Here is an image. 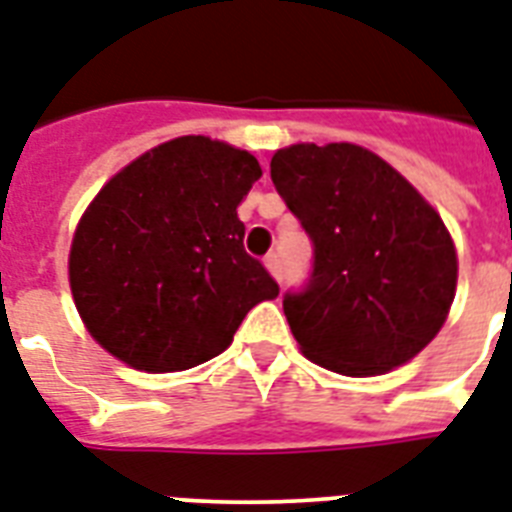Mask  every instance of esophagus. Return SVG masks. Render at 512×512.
<instances>
[{
	"mask_svg": "<svg viewBox=\"0 0 512 512\" xmlns=\"http://www.w3.org/2000/svg\"><path fill=\"white\" fill-rule=\"evenodd\" d=\"M265 268H268V273H271L273 279H281V265H279V255H268L263 260Z\"/></svg>",
	"mask_w": 512,
	"mask_h": 512,
	"instance_id": "obj_1",
	"label": "esophagus"
}]
</instances>
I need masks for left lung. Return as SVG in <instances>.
Instances as JSON below:
<instances>
[{
    "label": "left lung",
    "mask_w": 512,
    "mask_h": 512,
    "mask_svg": "<svg viewBox=\"0 0 512 512\" xmlns=\"http://www.w3.org/2000/svg\"><path fill=\"white\" fill-rule=\"evenodd\" d=\"M271 180L313 239L311 284L284 297L303 356L345 377L412 361L457 292V249L436 207L356 143L279 148Z\"/></svg>",
    "instance_id": "8db88e82"
}]
</instances>
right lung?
Instances as JSON below:
<instances>
[{"label":"right lung","instance_id":"add662e5","mask_svg":"<svg viewBox=\"0 0 512 512\" xmlns=\"http://www.w3.org/2000/svg\"><path fill=\"white\" fill-rule=\"evenodd\" d=\"M260 175L249 151L183 135L100 188L68 252L74 305L100 348L140 372H183L220 356L244 316L279 297L236 215Z\"/></svg>","mask_w":512,"mask_h":512}]
</instances>
